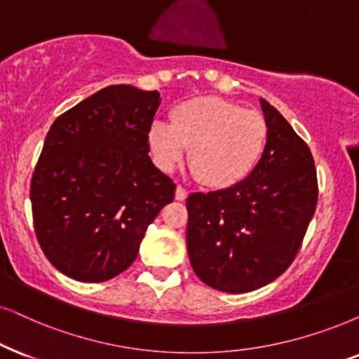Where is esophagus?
Returning a JSON list of instances; mask_svg holds the SVG:
<instances>
[{
  "mask_svg": "<svg viewBox=\"0 0 359 359\" xmlns=\"http://www.w3.org/2000/svg\"><path fill=\"white\" fill-rule=\"evenodd\" d=\"M187 195H189V192L187 190H185L182 185H177V189H175V201H185V198H187Z\"/></svg>",
  "mask_w": 359,
  "mask_h": 359,
  "instance_id": "1",
  "label": "esophagus"
}]
</instances>
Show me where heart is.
I'll use <instances>...</instances> for the list:
<instances>
[{"mask_svg":"<svg viewBox=\"0 0 359 359\" xmlns=\"http://www.w3.org/2000/svg\"><path fill=\"white\" fill-rule=\"evenodd\" d=\"M260 112L220 97H195L170 111V126L152 122L147 144L161 170L172 172L189 151V167L205 187L229 189L250 175L266 146Z\"/></svg>","mask_w":359,"mask_h":359,"instance_id":"b5f03b06","label":"heart"}]
</instances>
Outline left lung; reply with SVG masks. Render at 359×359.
<instances>
[{
	"label": "left lung",
	"instance_id": "8db88e82",
	"mask_svg": "<svg viewBox=\"0 0 359 359\" xmlns=\"http://www.w3.org/2000/svg\"><path fill=\"white\" fill-rule=\"evenodd\" d=\"M266 146L233 187L187 198V252L195 275L225 293H247L283 273L300 250L318 201L310 147L260 99Z\"/></svg>",
	"mask_w": 359,
	"mask_h": 359
}]
</instances>
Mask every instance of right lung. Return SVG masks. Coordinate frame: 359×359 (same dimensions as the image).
Listing matches in <instances>:
<instances>
[{
  "label": "right lung",
  "mask_w": 359,
  "mask_h": 359,
  "mask_svg": "<svg viewBox=\"0 0 359 359\" xmlns=\"http://www.w3.org/2000/svg\"><path fill=\"white\" fill-rule=\"evenodd\" d=\"M157 90L107 86L53 122L31 179L38 242L54 269L99 283L133 265L175 184L149 157Z\"/></svg>",
  "instance_id": "1"
}]
</instances>
